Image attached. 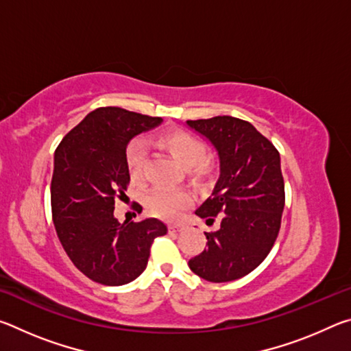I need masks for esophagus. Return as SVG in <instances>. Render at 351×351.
<instances>
[{
    "instance_id": "obj_1",
    "label": "esophagus",
    "mask_w": 351,
    "mask_h": 351,
    "mask_svg": "<svg viewBox=\"0 0 351 351\" xmlns=\"http://www.w3.org/2000/svg\"><path fill=\"white\" fill-rule=\"evenodd\" d=\"M186 229V224L182 223H170L169 224V230L170 232H181V230Z\"/></svg>"
}]
</instances>
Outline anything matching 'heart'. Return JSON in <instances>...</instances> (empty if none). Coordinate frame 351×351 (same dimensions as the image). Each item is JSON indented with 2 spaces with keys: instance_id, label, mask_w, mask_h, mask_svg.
Listing matches in <instances>:
<instances>
[{
  "instance_id": "1",
  "label": "heart",
  "mask_w": 351,
  "mask_h": 351,
  "mask_svg": "<svg viewBox=\"0 0 351 351\" xmlns=\"http://www.w3.org/2000/svg\"><path fill=\"white\" fill-rule=\"evenodd\" d=\"M159 144L170 153V156L186 169L189 180L193 184H203L212 175L213 165L206 158V145L193 134L186 132H170L159 138ZM148 148L142 139H134L128 144L125 161L128 173L134 182H142L145 178ZM192 197L186 190L153 189L145 197V206L154 217L173 219L190 204Z\"/></svg>"
}]
</instances>
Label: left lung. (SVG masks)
I'll use <instances>...</instances> for the list:
<instances>
[{
  "instance_id": "obj_1",
  "label": "left lung",
  "mask_w": 351,
  "mask_h": 351,
  "mask_svg": "<svg viewBox=\"0 0 351 351\" xmlns=\"http://www.w3.org/2000/svg\"><path fill=\"white\" fill-rule=\"evenodd\" d=\"M186 125L210 142L219 161L215 187L195 213L207 224L221 218L189 268L207 282H232L257 268L278 235L285 207L280 154L252 123L232 116Z\"/></svg>"
}]
</instances>
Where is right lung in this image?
I'll list each match as a JSON object with an SVG mask.
<instances>
[{"instance_id":"1","label":"right lung","mask_w":351,"mask_h":351,"mask_svg":"<svg viewBox=\"0 0 351 351\" xmlns=\"http://www.w3.org/2000/svg\"><path fill=\"white\" fill-rule=\"evenodd\" d=\"M161 123V117L105 106L91 111L56 150L51 206L58 240L75 268L100 285L138 278L153 240L167 234L158 218L123 224L114 218L116 198L125 197L130 184V141Z\"/></svg>"}]
</instances>
